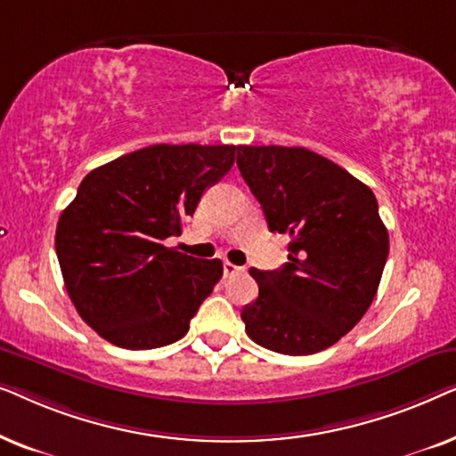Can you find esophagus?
<instances>
[{
  "mask_svg": "<svg viewBox=\"0 0 456 456\" xmlns=\"http://www.w3.org/2000/svg\"><path fill=\"white\" fill-rule=\"evenodd\" d=\"M242 270V267L230 264V261H224V276H234V273H239Z\"/></svg>",
  "mask_w": 456,
  "mask_h": 456,
  "instance_id": "esophagus-1",
  "label": "esophagus"
}]
</instances>
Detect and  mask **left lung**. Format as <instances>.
Instances as JSON below:
<instances>
[{"label":"left lung","instance_id":"1","mask_svg":"<svg viewBox=\"0 0 456 456\" xmlns=\"http://www.w3.org/2000/svg\"><path fill=\"white\" fill-rule=\"evenodd\" d=\"M236 164L270 232L290 236L289 261L251 267L259 297L242 309L248 338L282 354H314L357 326L376 297L388 230L371 189L305 147L239 145Z\"/></svg>","mask_w":456,"mask_h":456}]
</instances>
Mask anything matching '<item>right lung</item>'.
<instances>
[{
	"label": "right lung",
	"instance_id": "add662e5",
	"mask_svg": "<svg viewBox=\"0 0 456 456\" xmlns=\"http://www.w3.org/2000/svg\"><path fill=\"white\" fill-rule=\"evenodd\" d=\"M234 153V145H151L86 174L60 216L55 253L74 307L102 338L147 351L189 332L224 267L164 240L180 234Z\"/></svg>",
	"mask_w": 456,
	"mask_h": 456
}]
</instances>
